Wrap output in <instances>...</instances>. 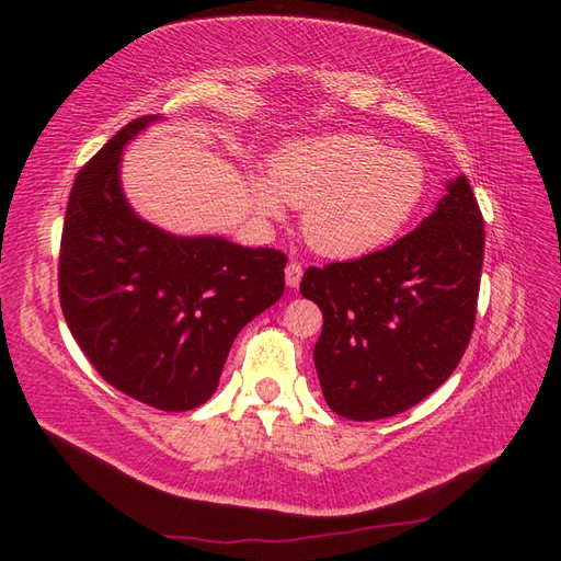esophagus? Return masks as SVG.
Returning <instances> with one entry per match:
<instances>
[{
    "label": "esophagus",
    "mask_w": 561,
    "mask_h": 561,
    "mask_svg": "<svg viewBox=\"0 0 561 561\" xmlns=\"http://www.w3.org/2000/svg\"><path fill=\"white\" fill-rule=\"evenodd\" d=\"M301 264H297V262H290L285 266V283H287V287H297L299 285V280H301Z\"/></svg>",
    "instance_id": "34e87169"
}]
</instances>
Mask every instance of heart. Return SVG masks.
<instances>
[{
  "mask_svg": "<svg viewBox=\"0 0 561 561\" xmlns=\"http://www.w3.org/2000/svg\"><path fill=\"white\" fill-rule=\"evenodd\" d=\"M254 210L283 219L285 203L304 210L301 233L330 260H360L407 227L426 194V168L407 149L367 133L297 140L271 161V180H250Z\"/></svg>",
  "mask_w": 561,
  "mask_h": 561,
  "instance_id": "1",
  "label": "heart"
}]
</instances>
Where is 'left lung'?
Segmentation results:
<instances>
[{
    "label": "left lung",
    "instance_id": "1",
    "mask_svg": "<svg viewBox=\"0 0 561 561\" xmlns=\"http://www.w3.org/2000/svg\"><path fill=\"white\" fill-rule=\"evenodd\" d=\"M484 219L466 175L398 243L307 268L322 311L313 363L330 410L377 421L410 410L456 369L474 325Z\"/></svg>",
    "mask_w": 561,
    "mask_h": 561
}]
</instances>
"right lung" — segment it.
Segmentation results:
<instances>
[{
    "instance_id": "obj_1",
    "label": "right lung",
    "mask_w": 561,
    "mask_h": 561,
    "mask_svg": "<svg viewBox=\"0 0 561 561\" xmlns=\"http://www.w3.org/2000/svg\"><path fill=\"white\" fill-rule=\"evenodd\" d=\"M159 114L118 130L67 203L58 290L72 336L110 386L163 412L206 402L233 339L280 299L285 254L225 236H175L130 208L122 151Z\"/></svg>"
}]
</instances>
